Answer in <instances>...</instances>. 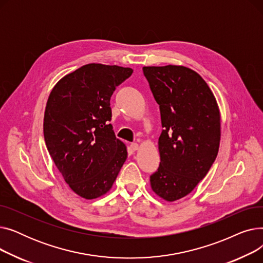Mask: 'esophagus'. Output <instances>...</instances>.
<instances>
[{"instance_id": "esophagus-1", "label": "esophagus", "mask_w": 263, "mask_h": 263, "mask_svg": "<svg viewBox=\"0 0 263 263\" xmlns=\"http://www.w3.org/2000/svg\"><path fill=\"white\" fill-rule=\"evenodd\" d=\"M130 147H131V149H132V150H134V151L139 150V148H140L139 144H136V143H132V144L130 145Z\"/></svg>"}]
</instances>
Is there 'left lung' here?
I'll use <instances>...</instances> for the list:
<instances>
[{
	"label": "left lung",
	"instance_id": "8db88e82",
	"mask_svg": "<svg viewBox=\"0 0 263 263\" xmlns=\"http://www.w3.org/2000/svg\"><path fill=\"white\" fill-rule=\"evenodd\" d=\"M164 130L159 137L158 172L151 189L166 201L194 190L215 161L220 142V113L215 97L194 70L167 65L143 67Z\"/></svg>",
	"mask_w": 263,
	"mask_h": 263
}]
</instances>
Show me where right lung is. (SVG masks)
<instances>
[{"label":"right lung","mask_w":263,"mask_h":263,"mask_svg":"<svg viewBox=\"0 0 263 263\" xmlns=\"http://www.w3.org/2000/svg\"><path fill=\"white\" fill-rule=\"evenodd\" d=\"M131 68L87 64L62 78L51 90L44 117L49 154L70 189L85 199L112 189L128 157L116 139L109 100Z\"/></svg>","instance_id":"add662e5"}]
</instances>
